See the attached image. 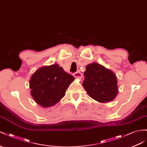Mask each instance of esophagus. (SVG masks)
Returning <instances> with one entry per match:
<instances>
[{"label": "esophagus", "instance_id": "obj_1", "mask_svg": "<svg viewBox=\"0 0 147 147\" xmlns=\"http://www.w3.org/2000/svg\"><path fill=\"white\" fill-rule=\"evenodd\" d=\"M73 76L75 78L81 79L82 78V74L80 72H76L73 74Z\"/></svg>", "mask_w": 147, "mask_h": 147}]
</instances>
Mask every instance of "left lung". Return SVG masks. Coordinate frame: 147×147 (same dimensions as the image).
Returning a JSON list of instances; mask_svg holds the SVG:
<instances>
[{
    "label": "left lung",
    "mask_w": 147,
    "mask_h": 147,
    "mask_svg": "<svg viewBox=\"0 0 147 147\" xmlns=\"http://www.w3.org/2000/svg\"><path fill=\"white\" fill-rule=\"evenodd\" d=\"M82 86L91 98L100 103L112 101L118 93L117 78L112 71L97 63L86 66Z\"/></svg>",
    "instance_id": "left-lung-1"
}]
</instances>
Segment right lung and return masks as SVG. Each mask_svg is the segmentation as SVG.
Instances as JSON below:
<instances>
[{"label": "right lung", "mask_w": 147, "mask_h": 147, "mask_svg": "<svg viewBox=\"0 0 147 147\" xmlns=\"http://www.w3.org/2000/svg\"><path fill=\"white\" fill-rule=\"evenodd\" d=\"M74 80L58 64L45 66L37 69L29 81L31 95L41 107L55 105L64 97L66 90Z\"/></svg>", "instance_id": "1"}]
</instances>
